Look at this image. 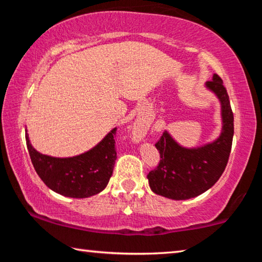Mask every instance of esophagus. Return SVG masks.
<instances>
[{"instance_id": "1", "label": "esophagus", "mask_w": 262, "mask_h": 262, "mask_svg": "<svg viewBox=\"0 0 262 262\" xmlns=\"http://www.w3.org/2000/svg\"><path fill=\"white\" fill-rule=\"evenodd\" d=\"M134 135L137 137V139H141V137L144 135V130L142 129L141 127H135L134 128Z\"/></svg>"}]
</instances>
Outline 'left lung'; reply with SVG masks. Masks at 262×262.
<instances>
[{"label": "left lung", "mask_w": 262, "mask_h": 262, "mask_svg": "<svg viewBox=\"0 0 262 262\" xmlns=\"http://www.w3.org/2000/svg\"><path fill=\"white\" fill-rule=\"evenodd\" d=\"M206 86L219 97L222 105L223 128L219 139L200 148L187 149L164 132L155 144L161 161L148 174L150 188L172 200H187L212 187L227 167L231 152L233 113L227 89L216 74Z\"/></svg>", "instance_id": "obj_1"}]
</instances>
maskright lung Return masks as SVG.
<instances>
[{"mask_svg": "<svg viewBox=\"0 0 262 262\" xmlns=\"http://www.w3.org/2000/svg\"><path fill=\"white\" fill-rule=\"evenodd\" d=\"M111 130L101 142L89 151L75 157L56 158L38 152L30 143L28 133L26 145L34 170L47 187L69 198H89L101 192L112 176L117 150Z\"/></svg>", "mask_w": 262, "mask_h": 262, "instance_id": "1", "label": "right lung"}]
</instances>
